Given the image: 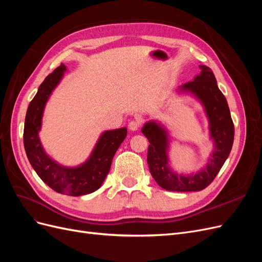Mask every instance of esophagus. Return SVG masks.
Instances as JSON below:
<instances>
[{
	"label": "esophagus",
	"instance_id": "34e87169",
	"mask_svg": "<svg viewBox=\"0 0 262 262\" xmlns=\"http://www.w3.org/2000/svg\"><path fill=\"white\" fill-rule=\"evenodd\" d=\"M140 125H141V123L139 121H134L133 120V121L129 122V129L131 131H137L140 128Z\"/></svg>",
	"mask_w": 262,
	"mask_h": 262
}]
</instances>
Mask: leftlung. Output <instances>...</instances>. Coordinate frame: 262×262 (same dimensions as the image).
Returning <instances> with one entry per match:
<instances>
[{
  "mask_svg": "<svg viewBox=\"0 0 262 262\" xmlns=\"http://www.w3.org/2000/svg\"><path fill=\"white\" fill-rule=\"evenodd\" d=\"M201 72L193 81L179 86L178 94L190 95L202 105L209 121L213 150L203 168L191 173H177L170 167L169 132L156 120H148L142 128L147 138V164L150 175L158 186L169 191H200L216 177L231 153L234 142V124L227 100L220 91L212 70L200 66Z\"/></svg>",
  "mask_w": 262,
  "mask_h": 262,
  "instance_id": "obj_1",
  "label": "left lung"
}]
</instances>
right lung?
I'll list each match as a JSON object with an SVG mask.
<instances>
[{"instance_id":"add662e5","label":"right lung","mask_w":262,"mask_h":262,"mask_svg":"<svg viewBox=\"0 0 262 262\" xmlns=\"http://www.w3.org/2000/svg\"><path fill=\"white\" fill-rule=\"evenodd\" d=\"M67 70L63 63L55 69L45 78L30 101L24 126V146L30 165L46 185L59 193L78 196L92 193L100 188L128 130L120 128L102 132L91 155L81 165L72 167L61 165L47 154L39 138L45 107Z\"/></svg>"}]
</instances>
